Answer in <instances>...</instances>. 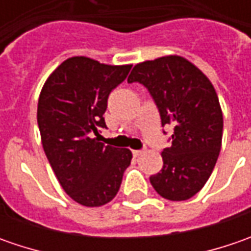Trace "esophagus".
<instances>
[{
    "instance_id": "esophagus-1",
    "label": "esophagus",
    "mask_w": 251,
    "mask_h": 251,
    "mask_svg": "<svg viewBox=\"0 0 251 251\" xmlns=\"http://www.w3.org/2000/svg\"><path fill=\"white\" fill-rule=\"evenodd\" d=\"M144 151L145 150H135L132 151V153H134V156H141V155L144 153Z\"/></svg>"
}]
</instances>
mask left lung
Listing matches in <instances>:
<instances>
[{
  "label": "left lung",
  "instance_id": "left-lung-1",
  "mask_svg": "<svg viewBox=\"0 0 251 251\" xmlns=\"http://www.w3.org/2000/svg\"><path fill=\"white\" fill-rule=\"evenodd\" d=\"M127 81L142 83L159 110L162 127H173L172 144L162 152L163 168L150 177L152 187L170 201L196 196L211 176L222 144L224 117L212 83L180 55L137 64Z\"/></svg>",
  "mask_w": 251,
  "mask_h": 251
}]
</instances>
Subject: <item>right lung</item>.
I'll use <instances>...</instances> for the list:
<instances>
[{
    "label": "right lung",
    "instance_id": "obj_1",
    "mask_svg": "<svg viewBox=\"0 0 251 251\" xmlns=\"http://www.w3.org/2000/svg\"><path fill=\"white\" fill-rule=\"evenodd\" d=\"M131 65L71 57L47 78L37 103V124L47 159L64 191L85 207L116 197L132 153L100 142L110 92Z\"/></svg>",
    "mask_w": 251,
    "mask_h": 251
}]
</instances>
